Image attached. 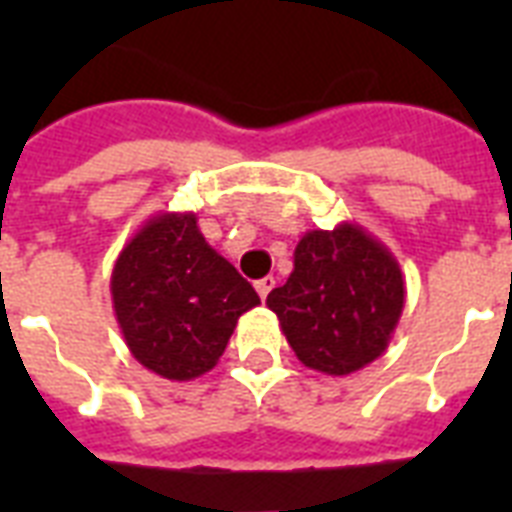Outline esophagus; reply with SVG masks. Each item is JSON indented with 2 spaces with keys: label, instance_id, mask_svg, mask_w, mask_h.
<instances>
[{
  "label": "esophagus",
  "instance_id": "34e87169",
  "mask_svg": "<svg viewBox=\"0 0 512 512\" xmlns=\"http://www.w3.org/2000/svg\"><path fill=\"white\" fill-rule=\"evenodd\" d=\"M273 287H276V279H273V276H265V279L257 281L255 289H257V295H260V300H265V297L271 295Z\"/></svg>",
  "mask_w": 512,
  "mask_h": 512
}]
</instances>
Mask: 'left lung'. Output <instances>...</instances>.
Returning <instances> with one entry per match:
<instances>
[{
  "instance_id": "1",
  "label": "left lung",
  "mask_w": 512,
  "mask_h": 512,
  "mask_svg": "<svg viewBox=\"0 0 512 512\" xmlns=\"http://www.w3.org/2000/svg\"><path fill=\"white\" fill-rule=\"evenodd\" d=\"M265 303L308 369L345 377L388 348L404 313V273L372 233L340 223L297 241L287 284Z\"/></svg>"
}]
</instances>
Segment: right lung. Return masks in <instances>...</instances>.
I'll list each match as a JSON object with an SVG mask.
<instances>
[{"label": "right lung", "instance_id": "1", "mask_svg": "<svg viewBox=\"0 0 512 512\" xmlns=\"http://www.w3.org/2000/svg\"><path fill=\"white\" fill-rule=\"evenodd\" d=\"M111 300L135 361L172 382L215 369L241 313L260 305L193 212H159L140 225L116 257Z\"/></svg>", "mask_w": 512, "mask_h": 512}]
</instances>
